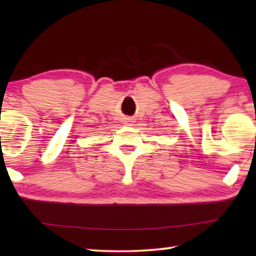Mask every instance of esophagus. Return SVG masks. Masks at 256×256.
<instances>
[{
    "mask_svg": "<svg viewBox=\"0 0 256 256\" xmlns=\"http://www.w3.org/2000/svg\"><path fill=\"white\" fill-rule=\"evenodd\" d=\"M128 122H132V121H128Z\"/></svg>",
    "mask_w": 256,
    "mask_h": 256,
    "instance_id": "34e87169",
    "label": "esophagus"
}]
</instances>
